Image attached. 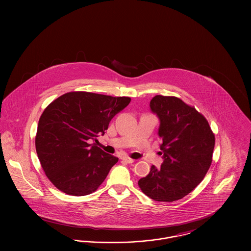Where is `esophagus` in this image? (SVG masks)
<instances>
[{"mask_svg": "<svg viewBox=\"0 0 251 251\" xmlns=\"http://www.w3.org/2000/svg\"><path fill=\"white\" fill-rule=\"evenodd\" d=\"M122 160H123L124 162L128 163V164H132V163H134V160H133V159H131V158H129V157H122Z\"/></svg>", "mask_w": 251, "mask_h": 251, "instance_id": "esophagus-1", "label": "esophagus"}]
</instances>
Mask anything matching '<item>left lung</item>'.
<instances>
[{"label": "left lung", "mask_w": 251, "mask_h": 251, "mask_svg": "<svg viewBox=\"0 0 251 251\" xmlns=\"http://www.w3.org/2000/svg\"><path fill=\"white\" fill-rule=\"evenodd\" d=\"M150 107L160 120L164 162L151 166L138 180L145 195L156 201L171 202L193 191L209 170L215 148V134L207 120L179 98L157 95Z\"/></svg>", "instance_id": "1"}]
</instances>
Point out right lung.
<instances>
[{"label": "right lung", "mask_w": 251, "mask_h": 251, "mask_svg": "<svg viewBox=\"0 0 251 251\" xmlns=\"http://www.w3.org/2000/svg\"><path fill=\"white\" fill-rule=\"evenodd\" d=\"M131 101L129 97L89 92L60 96L42 113L36 150L41 167L52 184L71 196L96 191L119 158L97 147L111 120Z\"/></svg>", "instance_id": "obj_1"}]
</instances>
